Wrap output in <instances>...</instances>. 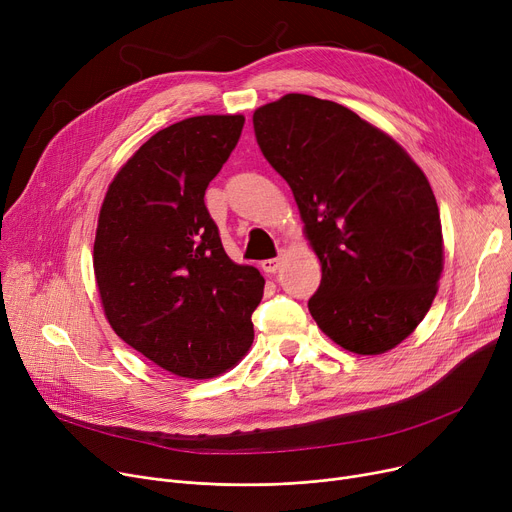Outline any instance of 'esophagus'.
<instances>
[{
  "instance_id": "34e87169",
  "label": "esophagus",
  "mask_w": 512,
  "mask_h": 512,
  "mask_svg": "<svg viewBox=\"0 0 512 512\" xmlns=\"http://www.w3.org/2000/svg\"><path fill=\"white\" fill-rule=\"evenodd\" d=\"M262 270L264 273H268V275H275L277 270H279V266H281V258H268V260H262Z\"/></svg>"
}]
</instances>
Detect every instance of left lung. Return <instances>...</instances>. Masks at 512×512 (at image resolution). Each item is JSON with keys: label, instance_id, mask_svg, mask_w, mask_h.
<instances>
[{"label": "left lung", "instance_id": "8db88e82", "mask_svg": "<svg viewBox=\"0 0 512 512\" xmlns=\"http://www.w3.org/2000/svg\"><path fill=\"white\" fill-rule=\"evenodd\" d=\"M254 132L289 184L322 264L312 318L347 351L397 347L428 314L442 273V225L428 177L388 134L310 95L262 105Z\"/></svg>", "mask_w": 512, "mask_h": 512}]
</instances>
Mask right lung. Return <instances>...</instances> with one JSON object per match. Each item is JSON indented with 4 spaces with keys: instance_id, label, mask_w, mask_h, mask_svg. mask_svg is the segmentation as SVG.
Returning a JSON list of instances; mask_svg holds the SVG:
<instances>
[{
    "instance_id": "right-lung-1",
    "label": "right lung",
    "mask_w": 512,
    "mask_h": 512,
    "mask_svg": "<svg viewBox=\"0 0 512 512\" xmlns=\"http://www.w3.org/2000/svg\"><path fill=\"white\" fill-rule=\"evenodd\" d=\"M244 115H198L150 136L111 182L95 237V277L117 337L182 378L242 359L264 279L223 250L204 192Z\"/></svg>"
}]
</instances>
